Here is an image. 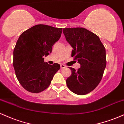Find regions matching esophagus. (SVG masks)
<instances>
[{
    "label": "esophagus",
    "mask_w": 124,
    "mask_h": 124,
    "mask_svg": "<svg viewBox=\"0 0 124 124\" xmlns=\"http://www.w3.org/2000/svg\"><path fill=\"white\" fill-rule=\"evenodd\" d=\"M66 67V66H65V65H64V64H61L60 65V68H61V69H65V68Z\"/></svg>",
    "instance_id": "1"
}]
</instances>
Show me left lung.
<instances>
[{"label":"left lung","mask_w":124,"mask_h":124,"mask_svg":"<svg viewBox=\"0 0 124 124\" xmlns=\"http://www.w3.org/2000/svg\"><path fill=\"white\" fill-rule=\"evenodd\" d=\"M66 40L73 48L71 56L81 67H72L66 80L72 92L83 95L91 92L101 81L107 64L105 48L99 37L83 27L63 29Z\"/></svg>","instance_id":"obj_1"}]
</instances>
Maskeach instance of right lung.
Returning a JSON list of instances; mask_svg holds the SVG:
<instances>
[{"label": "right lung", "mask_w": 124, "mask_h": 124, "mask_svg": "<svg viewBox=\"0 0 124 124\" xmlns=\"http://www.w3.org/2000/svg\"><path fill=\"white\" fill-rule=\"evenodd\" d=\"M62 28L37 24L24 31L17 40L13 51V65L16 77L25 90L39 93L48 87L60 69L59 64L44 62V55L60 38Z\"/></svg>", "instance_id": "obj_1"}]
</instances>
